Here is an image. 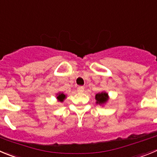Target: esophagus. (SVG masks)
<instances>
[{
    "label": "esophagus",
    "mask_w": 157,
    "mask_h": 157,
    "mask_svg": "<svg viewBox=\"0 0 157 157\" xmlns=\"http://www.w3.org/2000/svg\"><path fill=\"white\" fill-rule=\"evenodd\" d=\"M84 87H83V86H79L78 87H77V91L80 93H82V92H84Z\"/></svg>",
    "instance_id": "obj_1"
}]
</instances>
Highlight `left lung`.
I'll return each instance as SVG.
<instances>
[{"label": "left lung", "mask_w": 157, "mask_h": 157, "mask_svg": "<svg viewBox=\"0 0 157 157\" xmlns=\"http://www.w3.org/2000/svg\"><path fill=\"white\" fill-rule=\"evenodd\" d=\"M109 94L105 91H101V92L96 94L95 95V100H96V104H98L100 105H105L109 101Z\"/></svg>", "instance_id": "1"}]
</instances>
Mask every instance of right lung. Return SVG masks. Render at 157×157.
Listing matches in <instances>:
<instances>
[{
  "label": "right lung",
  "mask_w": 157,
  "mask_h": 157,
  "mask_svg": "<svg viewBox=\"0 0 157 157\" xmlns=\"http://www.w3.org/2000/svg\"><path fill=\"white\" fill-rule=\"evenodd\" d=\"M66 98V94H64V93L63 92H59L56 94V99H57L59 101H60V102H63Z\"/></svg>",
  "instance_id": "add662e5"
}]
</instances>
